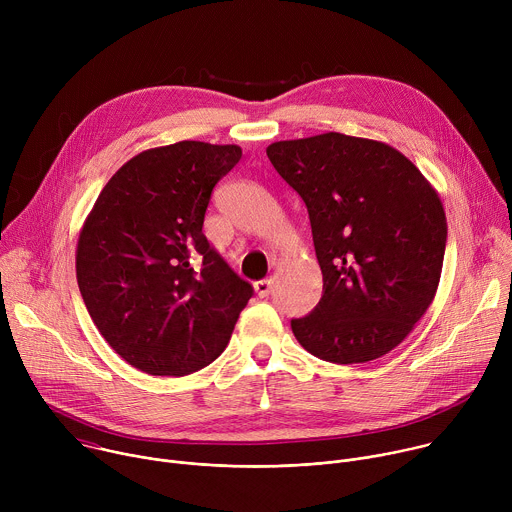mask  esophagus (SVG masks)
I'll return each instance as SVG.
<instances>
[{
  "instance_id": "obj_1",
  "label": "esophagus",
  "mask_w": 512,
  "mask_h": 512,
  "mask_svg": "<svg viewBox=\"0 0 512 512\" xmlns=\"http://www.w3.org/2000/svg\"><path fill=\"white\" fill-rule=\"evenodd\" d=\"M271 279H261V281H255L253 283V287H255V294L259 296V298H267L269 296V291H271Z\"/></svg>"
}]
</instances>
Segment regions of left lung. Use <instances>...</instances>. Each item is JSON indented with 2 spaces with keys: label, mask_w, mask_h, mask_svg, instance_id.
Here are the masks:
<instances>
[{
  "label": "left lung",
  "mask_w": 512,
  "mask_h": 512,
  "mask_svg": "<svg viewBox=\"0 0 512 512\" xmlns=\"http://www.w3.org/2000/svg\"><path fill=\"white\" fill-rule=\"evenodd\" d=\"M267 158L308 206L324 291L291 320L314 356L354 364L399 346L431 306L448 223L440 194L389 143L336 131L275 141Z\"/></svg>",
  "instance_id": "obj_1"
}]
</instances>
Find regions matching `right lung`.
I'll use <instances>...</instances> for the list:
<instances>
[{
	"label": "right lung",
	"mask_w": 512,
	"mask_h": 512,
	"mask_svg": "<svg viewBox=\"0 0 512 512\" xmlns=\"http://www.w3.org/2000/svg\"><path fill=\"white\" fill-rule=\"evenodd\" d=\"M239 145L178 141L145 150L105 184L77 243V281L109 346L131 367L184 377L221 354L253 296L206 241L212 188Z\"/></svg>",
	"instance_id": "add662e5"
}]
</instances>
